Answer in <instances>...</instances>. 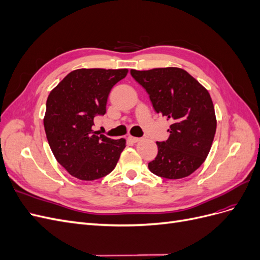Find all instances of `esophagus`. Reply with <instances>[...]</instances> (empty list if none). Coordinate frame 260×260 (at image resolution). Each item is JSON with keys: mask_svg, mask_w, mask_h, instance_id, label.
<instances>
[{"mask_svg": "<svg viewBox=\"0 0 260 260\" xmlns=\"http://www.w3.org/2000/svg\"><path fill=\"white\" fill-rule=\"evenodd\" d=\"M129 140L131 141L132 143H137V142H139L141 139L140 138H136V137H129Z\"/></svg>", "mask_w": 260, "mask_h": 260, "instance_id": "esophagus-1", "label": "esophagus"}]
</instances>
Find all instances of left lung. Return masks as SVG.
<instances>
[{
  "label": "left lung",
  "instance_id": "left-lung-1",
  "mask_svg": "<svg viewBox=\"0 0 260 260\" xmlns=\"http://www.w3.org/2000/svg\"><path fill=\"white\" fill-rule=\"evenodd\" d=\"M149 95L156 113L170 120L166 141L156 142L158 154L148 162L165 179L190 176L205 161L216 133V115L208 91L185 70L168 67L130 70Z\"/></svg>",
  "mask_w": 260,
  "mask_h": 260
}]
</instances>
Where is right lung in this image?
<instances>
[{
  "mask_svg": "<svg viewBox=\"0 0 260 260\" xmlns=\"http://www.w3.org/2000/svg\"><path fill=\"white\" fill-rule=\"evenodd\" d=\"M127 69H77L68 74L46 101L44 129L56 160L77 179L92 181L116 167L125 140L92 130L94 118L104 116L113 86Z\"/></svg>",
  "mask_w": 260,
  "mask_h": 260,
  "instance_id": "obj_1",
  "label": "right lung"
}]
</instances>
